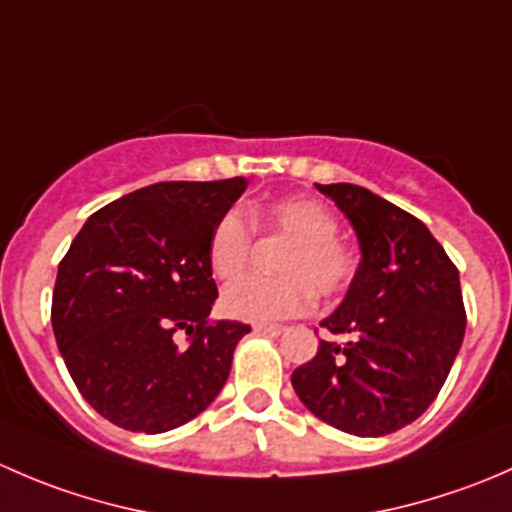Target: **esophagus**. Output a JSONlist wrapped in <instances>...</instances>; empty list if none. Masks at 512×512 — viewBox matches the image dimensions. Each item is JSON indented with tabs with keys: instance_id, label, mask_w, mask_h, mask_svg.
Wrapping results in <instances>:
<instances>
[{
	"instance_id": "34e87169",
	"label": "esophagus",
	"mask_w": 512,
	"mask_h": 512,
	"mask_svg": "<svg viewBox=\"0 0 512 512\" xmlns=\"http://www.w3.org/2000/svg\"><path fill=\"white\" fill-rule=\"evenodd\" d=\"M282 332H285L282 324H255V334H272V337H277Z\"/></svg>"
}]
</instances>
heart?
<instances>
[{
  "mask_svg": "<svg viewBox=\"0 0 512 512\" xmlns=\"http://www.w3.org/2000/svg\"><path fill=\"white\" fill-rule=\"evenodd\" d=\"M252 227H265L287 240L275 260L277 277H247L223 292L227 317L270 324L297 317L319 297H337L354 277V255L337 240L332 210L312 198H287L250 213ZM252 232L240 213L230 210L210 232L208 265L218 280H235L247 265Z\"/></svg>",
  "mask_w": 512,
  "mask_h": 512,
  "instance_id": "heart-1",
  "label": "heart"
}]
</instances>
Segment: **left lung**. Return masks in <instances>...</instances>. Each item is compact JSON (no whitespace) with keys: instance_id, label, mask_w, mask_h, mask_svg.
<instances>
[{"instance_id":"left-lung-1","label":"left lung","mask_w":512,"mask_h":512,"mask_svg":"<svg viewBox=\"0 0 512 512\" xmlns=\"http://www.w3.org/2000/svg\"><path fill=\"white\" fill-rule=\"evenodd\" d=\"M359 240L347 297L322 327L347 342H319L297 366L299 401L329 426L376 438L416 421L441 391L466 334L458 270L421 220L352 183L317 185Z\"/></svg>"}]
</instances>
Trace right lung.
Masks as SVG:
<instances>
[{"label":"right lung","instance_id":"1","mask_svg":"<svg viewBox=\"0 0 512 512\" xmlns=\"http://www.w3.org/2000/svg\"><path fill=\"white\" fill-rule=\"evenodd\" d=\"M245 178L156 183L96 210L61 260L51 327L81 396L136 433L178 428L225 386L242 322L208 324V242ZM191 337L178 348L174 332Z\"/></svg>","mask_w":512,"mask_h":512}]
</instances>
